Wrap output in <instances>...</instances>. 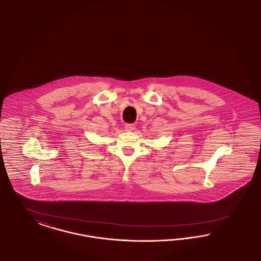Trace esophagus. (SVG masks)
Masks as SVG:
<instances>
[{
  "label": "esophagus",
  "instance_id": "esophagus-1",
  "mask_svg": "<svg viewBox=\"0 0 261 261\" xmlns=\"http://www.w3.org/2000/svg\"><path fill=\"white\" fill-rule=\"evenodd\" d=\"M126 130H127V132H133L134 129L135 128V124H126Z\"/></svg>",
  "mask_w": 261,
  "mask_h": 261
}]
</instances>
